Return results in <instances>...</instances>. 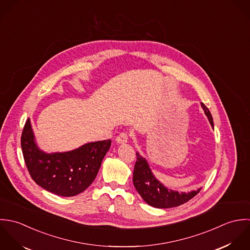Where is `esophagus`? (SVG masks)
Returning a JSON list of instances; mask_svg holds the SVG:
<instances>
[{
  "label": "esophagus",
  "mask_w": 250,
  "mask_h": 250,
  "mask_svg": "<svg viewBox=\"0 0 250 250\" xmlns=\"http://www.w3.org/2000/svg\"><path fill=\"white\" fill-rule=\"evenodd\" d=\"M128 138H129V134L127 132H121L117 138H116V141L119 143V144H124V143H126L128 141Z\"/></svg>",
  "instance_id": "1"
}]
</instances>
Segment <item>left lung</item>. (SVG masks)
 <instances>
[{
	"label": "left lung",
	"mask_w": 250,
	"mask_h": 250,
	"mask_svg": "<svg viewBox=\"0 0 250 250\" xmlns=\"http://www.w3.org/2000/svg\"><path fill=\"white\" fill-rule=\"evenodd\" d=\"M201 105L208 119L210 125L213 127V121L209 110L203 102ZM132 181L136 190L143 200L150 206L158 208H167L181 206L192 199L201 190V188H199L188 193H179L178 191H173L166 188L155 179L150 171L147 160L138 152H136V162L134 165Z\"/></svg>",
	"instance_id": "obj_1"
}]
</instances>
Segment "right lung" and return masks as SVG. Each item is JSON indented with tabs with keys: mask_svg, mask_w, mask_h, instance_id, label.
<instances>
[{
	"mask_svg": "<svg viewBox=\"0 0 250 250\" xmlns=\"http://www.w3.org/2000/svg\"><path fill=\"white\" fill-rule=\"evenodd\" d=\"M110 146L108 139L66 152L46 153L35 142L30 119L21 136L24 160L32 179L47 191L63 197L75 196L90 187Z\"/></svg>",
	"mask_w": 250,
	"mask_h": 250,
	"instance_id": "1",
	"label": "right lung"
}]
</instances>
